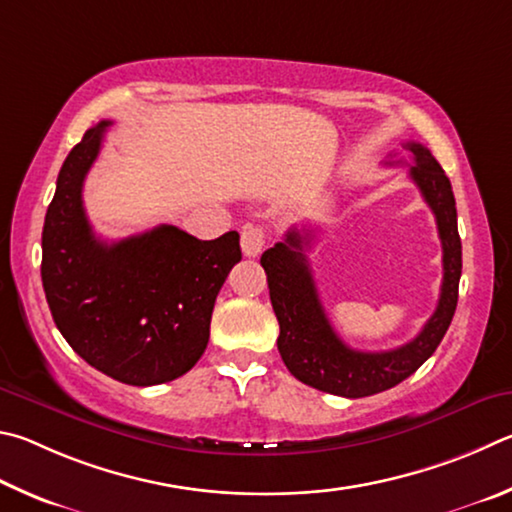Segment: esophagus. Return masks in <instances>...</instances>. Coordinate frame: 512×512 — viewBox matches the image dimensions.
Returning a JSON list of instances; mask_svg holds the SVG:
<instances>
[{"label":"esophagus","instance_id":"1","mask_svg":"<svg viewBox=\"0 0 512 512\" xmlns=\"http://www.w3.org/2000/svg\"><path fill=\"white\" fill-rule=\"evenodd\" d=\"M265 238H267V233L263 227H258V224H247V227L240 233L242 254L249 258H256L265 247Z\"/></svg>","mask_w":512,"mask_h":512}]
</instances>
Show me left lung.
Returning a JSON list of instances; mask_svg holds the SVG:
<instances>
[{"mask_svg": "<svg viewBox=\"0 0 512 512\" xmlns=\"http://www.w3.org/2000/svg\"><path fill=\"white\" fill-rule=\"evenodd\" d=\"M414 166L409 177L434 211L443 245V285L434 315L409 344L393 351L366 353L344 344L330 326L312 279L306 249L310 229H290L261 256L270 285L274 315L281 335L276 339L288 371L308 387L344 398H366L387 391L416 373L441 344L452 324L461 281V238L456 227V202L445 170L423 143H402Z\"/></svg>", "mask_w": 512, "mask_h": 512, "instance_id": "8db88e82", "label": "left lung"}]
</instances>
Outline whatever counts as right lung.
Listing matches in <instances>:
<instances>
[{
  "label": "right lung",
  "mask_w": 512,
  "mask_h": 512,
  "mask_svg": "<svg viewBox=\"0 0 512 512\" xmlns=\"http://www.w3.org/2000/svg\"><path fill=\"white\" fill-rule=\"evenodd\" d=\"M110 121L89 128L62 164L42 229V285L67 344L110 378L152 387L191 371L209 344L215 297L240 254L159 224L116 242L96 238L83 184Z\"/></svg>",
  "instance_id": "right-lung-1"
}]
</instances>
